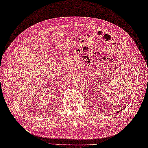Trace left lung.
<instances>
[{"mask_svg":"<svg viewBox=\"0 0 148 148\" xmlns=\"http://www.w3.org/2000/svg\"><path fill=\"white\" fill-rule=\"evenodd\" d=\"M121 111H122V109H121V110H120V111H118V113H119V112H120Z\"/></svg>","mask_w":148,"mask_h":148,"instance_id":"1","label":"left lung"}]
</instances>
